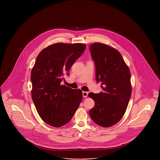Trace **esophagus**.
I'll use <instances>...</instances> for the list:
<instances>
[{
	"label": "esophagus",
	"instance_id": "obj_1",
	"mask_svg": "<svg viewBox=\"0 0 160 160\" xmlns=\"http://www.w3.org/2000/svg\"><path fill=\"white\" fill-rule=\"evenodd\" d=\"M82 96L83 97H86L88 96V92H85V91H83L82 92Z\"/></svg>",
	"mask_w": 160,
	"mask_h": 160
}]
</instances>
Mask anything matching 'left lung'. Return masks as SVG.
Returning <instances> with one entry per match:
<instances>
[{"label": "left lung", "instance_id": "left-lung-1", "mask_svg": "<svg viewBox=\"0 0 160 160\" xmlns=\"http://www.w3.org/2000/svg\"><path fill=\"white\" fill-rule=\"evenodd\" d=\"M91 55L96 68V79L102 82L103 92L90 93L95 102L89 111L91 118L104 127L116 124L124 115L132 92L131 73L120 53L105 44L90 45Z\"/></svg>", "mask_w": 160, "mask_h": 160}]
</instances>
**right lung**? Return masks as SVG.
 Instances as JSON below:
<instances>
[{
    "instance_id": "obj_1",
    "label": "right lung",
    "mask_w": 160,
    "mask_h": 160,
    "mask_svg": "<svg viewBox=\"0 0 160 160\" xmlns=\"http://www.w3.org/2000/svg\"><path fill=\"white\" fill-rule=\"evenodd\" d=\"M86 48L84 44L56 43L38 56L31 72L32 98L40 117L51 126L69 122L81 103L82 91L61 82Z\"/></svg>"
}]
</instances>
